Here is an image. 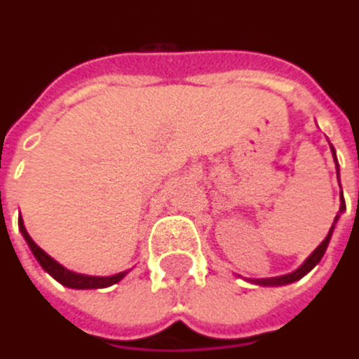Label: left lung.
<instances>
[{"label": "left lung", "instance_id": "8db88e82", "mask_svg": "<svg viewBox=\"0 0 359 359\" xmlns=\"http://www.w3.org/2000/svg\"><path fill=\"white\" fill-rule=\"evenodd\" d=\"M332 155H334V149H332ZM334 161H337V155H334ZM337 172H339V161H337ZM343 210H345V200H343V191H341V208H339V215L334 217V225H337V221H339V217L343 215ZM334 225L330 227V231H328V236L324 238V242L303 261V265L301 267H297L292 273H286V276H276V278H255V280H248L250 284H257V286H286V284H292V282H297V280H301L303 276H307L320 261H322V257H324V252H326V248H328V244H330V238H332V231H334Z\"/></svg>", "mask_w": 359, "mask_h": 359}]
</instances>
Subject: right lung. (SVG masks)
Returning a JSON list of instances; mask_svg holds the SVG:
<instances>
[{
    "instance_id": "obj_1",
    "label": "right lung",
    "mask_w": 359,
    "mask_h": 359,
    "mask_svg": "<svg viewBox=\"0 0 359 359\" xmlns=\"http://www.w3.org/2000/svg\"><path fill=\"white\" fill-rule=\"evenodd\" d=\"M18 229H20V233H22L25 242L29 244V248H31L33 257H35V259H37V263L41 265V269H43V271H48L56 282H60V284H62V286H67V288H75V290L107 288V286H113V284H117L119 280H123V278H126V273H128V271H119V273H115V276H83V273H75V271H71V269L62 267L58 261H54L48 252H43V250H41V248L31 240V236H29V233H27V229H25L22 219L18 221Z\"/></svg>"
}]
</instances>
